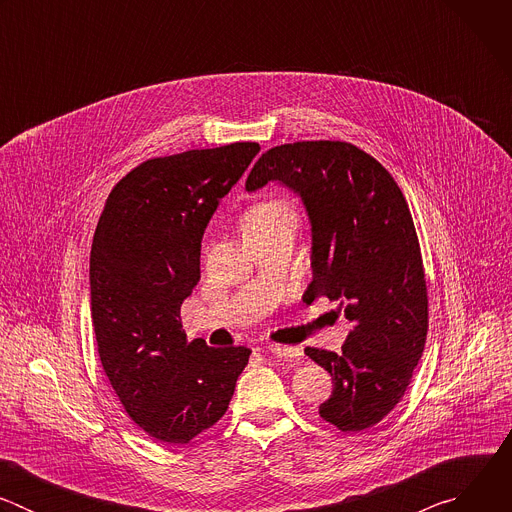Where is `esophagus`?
Listing matches in <instances>:
<instances>
[{"mask_svg": "<svg viewBox=\"0 0 512 512\" xmlns=\"http://www.w3.org/2000/svg\"><path fill=\"white\" fill-rule=\"evenodd\" d=\"M263 352L267 354H273V356H279V358H300L302 356V350L296 348V346H281V344H269V346H263L261 348Z\"/></svg>", "mask_w": 512, "mask_h": 512, "instance_id": "34e87169", "label": "esophagus"}]
</instances>
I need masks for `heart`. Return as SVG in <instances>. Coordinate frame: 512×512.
<instances>
[{"instance_id": "1", "label": "heart", "mask_w": 512, "mask_h": 512, "mask_svg": "<svg viewBox=\"0 0 512 512\" xmlns=\"http://www.w3.org/2000/svg\"><path fill=\"white\" fill-rule=\"evenodd\" d=\"M283 221L296 223L294 206L281 198H265L247 210L243 218V227H263V225H273Z\"/></svg>"}]
</instances>
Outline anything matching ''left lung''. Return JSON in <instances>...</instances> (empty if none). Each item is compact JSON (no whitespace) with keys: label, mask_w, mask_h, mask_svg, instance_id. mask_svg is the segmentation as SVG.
Segmentation results:
<instances>
[{"label":"left lung","mask_w":512,"mask_h":512,"mask_svg":"<svg viewBox=\"0 0 512 512\" xmlns=\"http://www.w3.org/2000/svg\"><path fill=\"white\" fill-rule=\"evenodd\" d=\"M279 180L298 192L312 223L314 279L304 302L342 300L352 330L342 352L308 346L334 391L320 417L364 431L405 395L427 338V285L407 200L393 176L348 141H294L265 152L253 192Z\"/></svg>","instance_id":"8db88e82"}]
</instances>
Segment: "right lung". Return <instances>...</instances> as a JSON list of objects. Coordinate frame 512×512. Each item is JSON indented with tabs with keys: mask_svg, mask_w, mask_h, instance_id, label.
Here are the masks:
<instances>
[{
	"mask_svg": "<svg viewBox=\"0 0 512 512\" xmlns=\"http://www.w3.org/2000/svg\"><path fill=\"white\" fill-rule=\"evenodd\" d=\"M259 143L152 158L123 176L95 229L91 318L103 371L127 415L158 442L188 444L221 419L245 346L188 342L180 308L200 279V243Z\"/></svg>",
	"mask_w": 512,
	"mask_h": 512,
	"instance_id": "right-lung-1",
	"label": "right lung"
}]
</instances>
